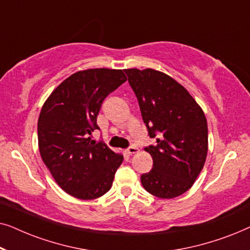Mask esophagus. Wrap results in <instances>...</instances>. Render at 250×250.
<instances>
[{
  "instance_id": "esophagus-1",
  "label": "esophagus",
  "mask_w": 250,
  "mask_h": 250,
  "mask_svg": "<svg viewBox=\"0 0 250 250\" xmlns=\"http://www.w3.org/2000/svg\"><path fill=\"white\" fill-rule=\"evenodd\" d=\"M136 152H139V149L134 146H128V148L126 149V153H128V155H133V153H136Z\"/></svg>"
}]
</instances>
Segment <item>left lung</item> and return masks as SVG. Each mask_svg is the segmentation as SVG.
<instances>
[{
	"label": "left lung",
	"mask_w": 250,
	"mask_h": 250,
	"mask_svg": "<svg viewBox=\"0 0 250 250\" xmlns=\"http://www.w3.org/2000/svg\"><path fill=\"white\" fill-rule=\"evenodd\" d=\"M138 98L142 119L155 146L149 173L141 175L145 189L163 199L179 197L192 187L206 162L207 121L189 92L168 75L155 69L124 70Z\"/></svg>",
	"instance_id": "obj_1"
}]
</instances>
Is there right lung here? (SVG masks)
<instances>
[{
    "label": "right lung",
    "instance_id": "add662e5",
    "mask_svg": "<svg viewBox=\"0 0 250 250\" xmlns=\"http://www.w3.org/2000/svg\"><path fill=\"white\" fill-rule=\"evenodd\" d=\"M126 81L122 69L77 71L51 93L41 110V157L58 186L78 199H95L108 192L124 159L88 135L99 129L102 102Z\"/></svg>",
    "mask_w": 250,
    "mask_h": 250
}]
</instances>
